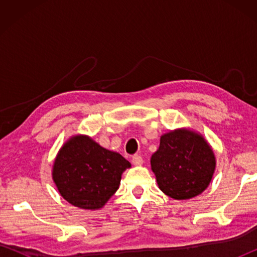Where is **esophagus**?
I'll return each mask as SVG.
<instances>
[{
	"instance_id": "34e87169",
	"label": "esophagus",
	"mask_w": 257,
	"mask_h": 257,
	"mask_svg": "<svg viewBox=\"0 0 257 257\" xmlns=\"http://www.w3.org/2000/svg\"><path fill=\"white\" fill-rule=\"evenodd\" d=\"M132 162L134 165H142L143 164V158L141 155H134L132 159Z\"/></svg>"
}]
</instances>
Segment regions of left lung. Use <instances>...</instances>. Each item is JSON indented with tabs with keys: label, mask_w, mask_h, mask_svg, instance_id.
I'll return each mask as SVG.
<instances>
[{
	"label": "left lung",
	"mask_w": 257,
	"mask_h": 257,
	"mask_svg": "<svg viewBox=\"0 0 257 257\" xmlns=\"http://www.w3.org/2000/svg\"><path fill=\"white\" fill-rule=\"evenodd\" d=\"M160 189L175 199H189L207 188L215 169V158L201 135L175 130L161 137L151 158Z\"/></svg>",
	"instance_id": "8db88e82"
}]
</instances>
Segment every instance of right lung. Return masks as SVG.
<instances>
[{"instance_id": "1", "label": "right lung", "mask_w": 257, "mask_h": 257, "mask_svg": "<svg viewBox=\"0 0 257 257\" xmlns=\"http://www.w3.org/2000/svg\"><path fill=\"white\" fill-rule=\"evenodd\" d=\"M128 168L130 163L119 153L87 136H75L60 150L52 175L66 201L85 210H97L118 190L121 175Z\"/></svg>"}]
</instances>
